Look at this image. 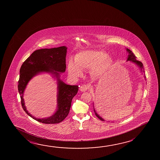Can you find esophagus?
Segmentation results:
<instances>
[{"instance_id":"1","label":"esophagus","mask_w":160,"mask_h":160,"mask_svg":"<svg viewBox=\"0 0 160 160\" xmlns=\"http://www.w3.org/2000/svg\"><path fill=\"white\" fill-rule=\"evenodd\" d=\"M88 89H89V86H88V85H87V84L82 85L80 87V90L82 92H86Z\"/></svg>"}]
</instances>
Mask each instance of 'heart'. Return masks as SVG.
<instances>
[{
  "label": "heart",
  "instance_id": "1",
  "mask_svg": "<svg viewBox=\"0 0 160 160\" xmlns=\"http://www.w3.org/2000/svg\"><path fill=\"white\" fill-rule=\"evenodd\" d=\"M112 65V60L102 51L87 50L76 54L75 62L70 61L68 66V73L74 78L81 76L82 71L93 70L95 76L105 73Z\"/></svg>",
  "mask_w": 160,
  "mask_h": 160
}]
</instances>
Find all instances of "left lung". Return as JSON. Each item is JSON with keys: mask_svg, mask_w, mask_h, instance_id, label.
Returning <instances> with one entry per match:
<instances>
[{"mask_svg": "<svg viewBox=\"0 0 160 160\" xmlns=\"http://www.w3.org/2000/svg\"><path fill=\"white\" fill-rule=\"evenodd\" d=\"M127 51L128 52L129 55L128 56V58H127V61H131L132 62H133L134 63H136L137 65L138 66L139 68L141 69V71L142 73H144V70L143 68V63H142L141 61H139L137 60L136 57V56L134 55L133 53L132 52V51L128 49V48H127ZM144 78H146V76L144 75ZM93 107H94V104H93ZM94 110L95 114L97 116L98 118L100 120L102 121H105L104 119H103V118H102L100 115H98L97 114L96 111L95 110L94 107Z\"/></svg>", "mask_w": 160, "mask_h": 160, "instance_id": "1", "label": "left lung"}]
</instances>
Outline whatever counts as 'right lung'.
<instances>
[{
	"instance_id": "add662e5",
	"label": "right lung",
	"mask_w": 160,
	"mask_h": 160,
	"mask_svg": "<svg viewBox=\"0 0 160 160\" xmlns=\"http://www.w3.org/2000/svg\"><path fill=\"white\" fill-rule=\"evenodd\" d=\"M67 48L66 46H61L36 50L27 58L20 68L18 88L22 106L28 115L41 123L56 124L64 120L70 112L72 98L78 92V85H67L60 78L59 72L62 73L66 70ZM41 72L50 73L53 75V77L57 80L58 90L57 112L50 118L42 119L36 118L28 113L23 99V92L27 84L34 76Z\"/></svg>"
}]
</instances>
